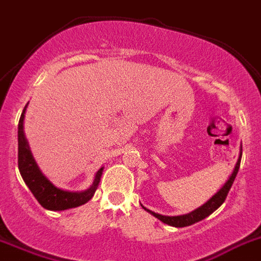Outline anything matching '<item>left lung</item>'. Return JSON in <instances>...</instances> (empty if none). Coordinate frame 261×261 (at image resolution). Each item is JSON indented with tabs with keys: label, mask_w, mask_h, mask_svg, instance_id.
<instances>
[{
	"label": "left lung",
	"mask_w": 261,
	"mask_h": 261,
	"mask_svg": "<svg viewBox=\"0 0 261 261\" xmlns=\"http://www.w3.org/2000/svg\"><path fill=\"white\" fill-rule=\"evenodd\" d=\"M241 157H242V147H241L240 157H238V161H237V164H236L234 170H233V172H232V175H230V176H229V179L226 180V182L223 186V188L219 189L218 193L214 194V196L211 197V198L208 199V201L206 202V203H203L201 206V207L196 208V210L192 211V213L186 214V215H180V216H165V215H160V214L153 213V211H150V210H148V208H145L144 206H143V208H144L145 211H148V213H149V214H152V215L154 216V218L160 219V220L162 221V223L169 224V225L175 226V228H182V226H189V225H192V224L198 223V221L203 220L204 218H207L208 215H211V214H213L214 211L218 210V208L220 207L221 204H223V202L225 201L226 196H228V193H229L230 188H232L233 181H234L236 176H237L238 170H240Z\"/></svg>",
	"instance_id": "8db88e82"
}]
</instances>
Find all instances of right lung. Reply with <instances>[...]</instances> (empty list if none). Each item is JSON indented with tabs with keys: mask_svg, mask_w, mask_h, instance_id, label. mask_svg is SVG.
I'll use <instances>...</instances> for the list:
<instances>
[{
	"mask_svg": "<svg viewBox=\"0 0 261 261\" xmlns=\"http://www.w3.org/2000/svg\"><path fill=\"white\" fill-rule=\"evenodd\" d=\"M25 109L27 106L24 107L18 125V166L27 187L31 189L36 199L40 202L41 206L45 207L46 210H68V208L79 207L81 204L89 202L92 198V196H94L97 186H99L101 174H103V167L97 170L92 186L89 189H86V191L68 192L57 188L41 172V170L38 169L35 158H33L31 153V149H29V145L27 143V139L24 136L23 131V121Z\"/></svg>",
	"mask_w": 261,
	"mask_h": 261,
	"instance_id": "right-lung-1",
	"label": "right lung"
}]
</instances>
